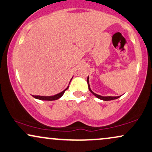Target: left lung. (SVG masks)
Wrapping results in <instances>:
<instances>
[{
  "instance_id": "left-lung-1",
  "label": "left lung",
  "mask_w": 152,
  "mask_h": 152,
  "mask_svg": "<svg viewBox=\"0 0 152 152\" xmlns=\"http://www.w3.org/2000/svg\"><path fill=\"white\" fill-rule=\"evenodd\" d=\"M87 83H88V89L89 91H91V93H92L95 96L97 97L98 98H99V99L100 100H115V99H118V98H120V96H100V95H98L96 94H95V93H94L92 91V90L90 88V85H89V77L88 76L87 78Z\"/></svg>"
}]
</instances>
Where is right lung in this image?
I'll list each match as a JSON object with an SVG mask.
<instances>
[{"label": "right lung", "instance_id": "add662e5", "mask_svg": "<svg viewBox=\"0 0 152 152\" xmlns=\"http://www.w3.org/2000/svg\"><path fill=\"white\" fill-rule=\"evenodd\" d=\"M71 79H72V78H71ZM68 88H69V86L67 87L64 91H62V92L59 93V94H58L56 95H54V96H33L34 98H36V99H39V100H57V99H58V98H61V97L64 95V94L65 91L68 89Z\"/></svg>", "mask_w": 152, "mask_h": 152}]
</instances>
